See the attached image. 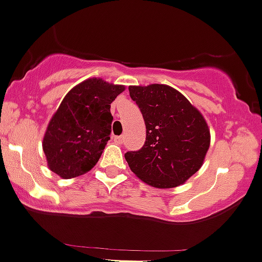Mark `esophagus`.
I'll return each mask as SVG.
<instances>
[{"label":"esophagus","mask_w":262,"mask_h":262,"mask_svg":"<svg viewBox=\"0 0 262 262\" xmlns=\"http://www.w3.org/2000/svg\"><path fill=\"white\" fill-rule=\"evenodd\" d=\"M113 140H115L117 144H122L123 140H125V139H123V136H115V137H113Z\"/></svg>","instance_id":"34e87169"}]
</instances>
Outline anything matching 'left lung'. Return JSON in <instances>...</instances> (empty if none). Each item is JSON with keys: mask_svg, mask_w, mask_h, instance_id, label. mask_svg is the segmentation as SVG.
<instances>
[{"mask_svg": "<svg viewBox=\"0 0 262 262\" xmlns=\"http://www.w3.org/2000/svg\"><path fill=\"white\" fill-rule=\"evenodd\" d=\"M144 117L146 140L125 154L137 178L155 188L183 185L204 164L210 130L200 111L174 88L164 84L128 86Z\"/></svg>", "mask_w": 262, "mask_h": 262, "instance_id": "1", "label": "left lung"}]
</instances>
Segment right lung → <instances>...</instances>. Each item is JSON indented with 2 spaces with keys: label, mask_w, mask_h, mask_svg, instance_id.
<instances>
[{
  "label": "right lung",
  "mask_w": 262,
  "mask_h": 262,
  "mask_svg": "<svg viewBox=\"0 0 262 262\" xmlns=\"http://www.w3.org/2000/svg\"><path fill=\"white\" fill-rule=\"evenodd\" d=\"M123 90V85L93 77L67 93L43 137V151L52 172L69 180L97 164L111 139V103Z\"/></svg>",
  "instance_id": "obj_1"
}]
</instances>
